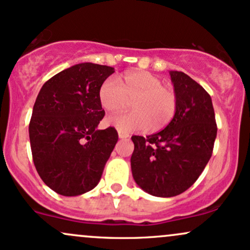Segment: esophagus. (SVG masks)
Here are the masks:
<instances>
[{"mask_svg": "<svg viewBox=\"0 0 250 250\" xmlns=\"http://www.w3.org/2000/svg\"><path fill=\"white\" fill-rule=\"evenodd\" d=\"M119 137L120 139H127V137H129V134L125 133V131L119 130Z\"/></svg>", "mask_w": 250, "mask_h": 250, "instance_id": "1", "label": "esophagus"}]
</instances>
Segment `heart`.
<instances>
[{"mask_svg": "<svg viewBox=\"0 0 250 250\" xmlns=\"http://www.w3.org/2000/svg\"><path fill=\"white\" fill-rule=\"evenodd\" d=\"M99 99L104 110L120 113L133 101L130 113L109 117L107 123L122 131L159 130L174 116L176 95L171 88L163 85L160 77L148 71H130L122 76L121 84L109 79L102 83Z\"/></svg>", "mask_w": 250, "mask_h": 250, "instance_id": "heart-1", "label": "heart"}]
</instances>
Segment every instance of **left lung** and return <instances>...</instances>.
Segmentation results:
<instances>
[{
    "instance_id": "8db88e82",
    "label": "left lung",
    "mask_w": 250,
    "mask_h": 250,
    "mask_svg": "<svg viewBox=\"0 0 250 250\" xmlns=\"http://www.w3.org/2000/svg\"><path fill=\"white\" fill-rule=\"evenodd\" d=\"M176 109L163 130L131 137V173L146 193L173 197L199 179L211 157L217 127L211 97L182 71H169Z\"/></svg>"
}]
</instances>
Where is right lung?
I'll list each match as a JSON object with an SVG mask.
<instances>
[{
    "label": "right lung",
    "mask_w": 250,
    "mask_h": 250,
    "mask_svg": "<svg viewBox=\"0 0 250 250\" xmlns=\"http://www.w3.org/2000/svg\"><path fill=\"white\" fill-rule=\"evenodd\" d=\"M108 65L84 62L62 70L42 85L29 123L34 165L43 182L63 196L91 190L115 147V128L97 125L104 116L99 99Z\"/></svg>",
    "instance_id": "obj_1"
}]
</instances>
